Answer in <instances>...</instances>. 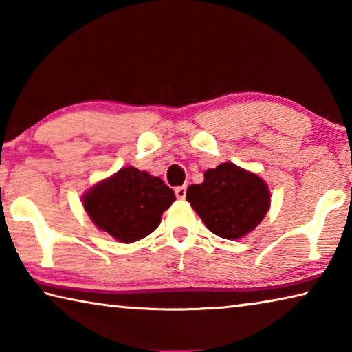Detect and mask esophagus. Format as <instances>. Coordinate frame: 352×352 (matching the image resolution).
<instances>
[{
  "instance_id": "1",
  "label": "esophagus",
  "mask_w": 352,
  "mask_h": 352,
  "mask_svg": "<svg viewBox=\"0 0 352 352\" xmlns=\"http://www.w3.org/2000/svg\"><path fill=\"white\" fill-rule=\"evenodd\" d=\"M186 189H188V184H183V186H177L175 188V195L178 199H184L186 197Z\"/></svg>"
}]
</instances>
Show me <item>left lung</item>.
<instances>
[{"label": "left lung", "instance_id": "obj_1", "mask_svg": "<svg viewBox=\"0 0 352 352\" xmlns=\"http://www.w3.org/2000/svg\"><path fill=\"white\" fill-rule=\"evenodd\" d=\"M186 200L211 233L223 239H239L264 219L270 192L258 175L233 163H222L205 172L204 183L190 184Z\"/></svg>", "mask_w": 352, "mask_h": 352}]
</instances>
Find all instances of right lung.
I'll use <instances>...</instances> for the list:
<instances>
[{"label": "right lung", "mask_w": 352, "mask_h": 352, "mask_svg": "<svg viewBox=\"0 0 352 352\" xmlns=\"http://www.w3.org/2000/svg\"><path fill=\"white\" fill-rule=\"evenodd\" d=\"M174 200L162 178L130 166L88 190L83 208L100 230L129 243L151 234Z\"/></svg>", "instance_id": "obj_1"}]
</instances>
